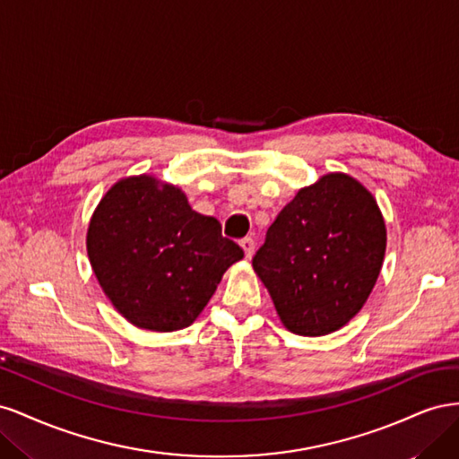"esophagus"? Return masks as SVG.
<instances>
[{
    "instance_id": "34e87169",
    "label": "esophagus",
    "mask_w": 459,
    "mask_h": 459,
    "mask_svg": "<svg viewBox=\"0 0 459 459\" xmlns=\"http://www.w3.org/2000/svg\"><path fill=\"white\" fill-rule=\"evenodd\" d=\"M241 247H243V251H245V256L251 258L253 253H255V239L253 238H243L241 239Z\"/></svg>"
}]
</instances>
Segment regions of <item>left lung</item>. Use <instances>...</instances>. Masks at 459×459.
Masks as SVG:
<instances>
[{
  "instance_id": "left-lung-1",
  "label": "left lung",
  "mask_w": 459,
  "mask_h": 459,
  "mask_svg": "<svg viewBox=\"0 0 459 459\" xmlns=\"http://www.w3.org/2000/svg\"><path fill=\"white\" fill-rule=\"evenodd\" d=\"M385 247V220L371 193L351 176L327 174L277 214L253 268L283 325L317 337L362 310Z\"/></svg>"
}]
</instances>
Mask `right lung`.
<instances>
[{"label":"right lung","mask_w":459,"mask_h":459,"mask_svg":"<svg viewBox=\"0 0 459 459\" xmlns=\"http://www.w3.org/2000/svg\"><path fill=\"white\" fill-rule=\"evenodd\" d=\"M97 281L130 324L176 331L195 322L243 248L220 221L193 211L182 191L155 178L120 179L88 228Z\"/></svg>","instance_id":"obj_1"}]
</instances>
